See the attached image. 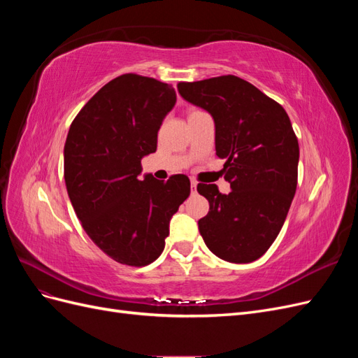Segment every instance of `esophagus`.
Masks as SVG:
<instances>
[{
	"mask_svg": "<svg viewBox=\"0 0 358 358\" xmlns=\"http://www.w3.org/2000/svg\"><path fill=\"white\" fill-rule=\"evenodd\" d=\"M197 191V182L196 180H191V192L194 194Z\"/></svg>",
	"mask_w": 358,
	"mask_h": 358,
	"instance_id": "esophagus-1",
	"label": "esophagus"
}]
</instances>
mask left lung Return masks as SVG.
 I'll list each match as a JSON object with an SVG mask.
<instances>
[{
    "label": "left lung",
    "mask_w": 358,
    "mask_h": 358,
    "mask_svg": "<svg viewBox=\"0 0 358 358\" xmlns=\"http://www.w3.org/2000/svg\"><path fill=\"white\" fill-rule=\"evenodd\" d=\"M183 100L209 112L216 155L231 192L199 183L209 213L199 230L210 251L251 263L278 237L297 188L299 142L284 107L237 76L178 85Z\"/></svg>",
    "instance_id": "obj_1"
}]
</instances>
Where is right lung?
Wrapping results in <instances>:
<instances>
[{
	"mask_svg": "<svg viewBox=\"0 0 358 358\" xmlns=\"http://www.w3.org/2000/svg\"><path fill=\"white\" fill-rule=\"evenodd\" d=\"M175 104L171 85L128 73L106 83L70 125L64 146L70 201L91 241L121 264L155 262L171 216L189 196L185 175L138 179Z\"/></svg>",
	"mask_w": 358,
	"mask_h": 358,
	"instance_id": "obj_1",
	"label": "right lung"
}]
</instances>
